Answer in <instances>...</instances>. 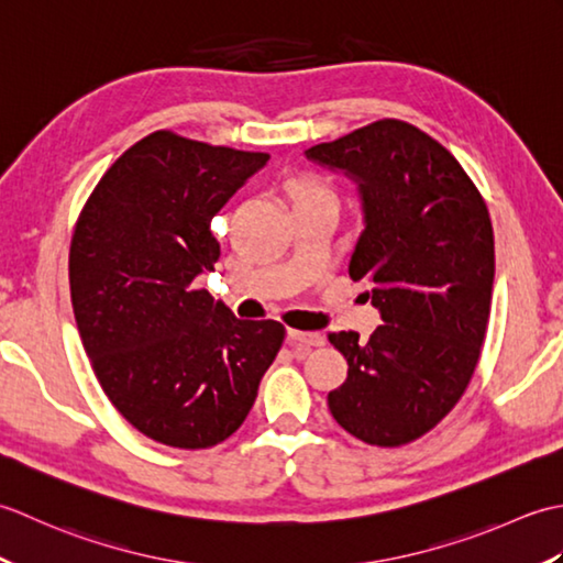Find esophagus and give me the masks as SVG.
I'll list each match as a JSON object with an SVG mask.
<instances>
[{
    "instance_id": "esophagus-1",
    "label": "esophagus",
    "mask_w": 563,
    "mask_h": 563,
    "mask_svg": "<svg viewBox=\"0 0 563 563\" xmlns=\"http://www.w3.org/2000/svg\"><path fill=\"white\" fill-rule=\"evenodd\" d=\"M288 341L290 343H300V345H324V336L319 331H288Z\"/></svg>"
}]
</instances>
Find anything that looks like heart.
<instances>
[{
  "mask_svg": "<svg viewBox=\"0 0 563 563\" xmlns=\"http://www.w3.org/2000/svg\"><path fill=\"white\" fill-rule=\"evenodd\" d=\"M288 194L292 202H307V200H319V198H331L333 200V190L321 181V178L312 174H300L292 176L288 181Z\"/></svg>",
  "mask_w": 563,
  "mask_h": 563,
  "instance_id": "obj_1",
  "label": "heart"
}]
</instances>
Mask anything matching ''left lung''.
<instances>
[{
  "label": "left lung",
  "mask_w": 563,
  "mask_h": 563,
  "mask_svg": "<svg viewBox=\"0 0 563 563\" xmlns=\"http://www.w3.org/2000/svg\"><path fill=\"white\" fill-rule=\"evenodd\" d=\"M305 154L361 190L349 275L385 321L367 341L329 333L349 363L331 416L367 445H406L454 409L479 363L496 266L488 208L438 140L394 118Z\"/></svg>",
  "instance_id": "1"
}]
</instances>
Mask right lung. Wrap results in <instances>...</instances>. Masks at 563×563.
<instances>
[{"label": "right lung", "mask_w": 563, "mask_h": 563, "mask_svg": "<svg viewBox=\"0 0 563 563\" xmlns=\"http://www.w3.org/2000/svg\"><path fill=\"white\" fill-rule=\"evenodd\" d=\"M268 162L157 130L135 142L84 202L69 292L106 397L142 435L178 450L230 438L278 355L280 321H242L196 278L220 244L210 220Z\"/></svg>", "instance_id": "right-lung-1"}]
</instances>
